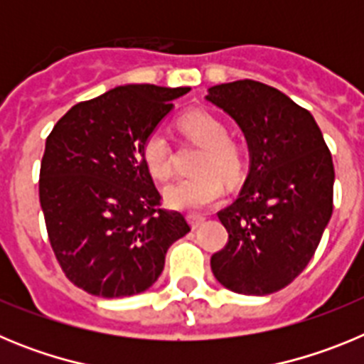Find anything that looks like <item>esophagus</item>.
Here are the masks:
<instances>
[{
	"mask_svg": "<svg viewBox=\"0 0 364 364\" xmlns=\"http://www.w3.org/2000/svg\"><path fill=\"white\" fill-rule=\"evenodd\" d=\"M188 218H189V222H191L193 230H197V228L200 226L202 222L205 220L204 215H198V213H189V215H188Z\"/></svg>",
	"mask_w": 364,
	"mask_h": 364,
	"instance_id": "1",
	"label": "esophagus"
}]
</instances>
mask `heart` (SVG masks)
<instances>
[{"mask_svg":"<svg viewBox=\"0 0 364 364\" xmlns=\"http://www.w3.org/2000/svg\"><path fill=\"white\" fill-rule=\"evenodd\" d=\"M176 125L195 146L200 147L193 166L197 175L167 186L164 198L175 210L200 211L220 200L224 195L222 178L233 184L242 176L246 151L239 140L228 136L226 124L204 109L186 112ZM140 154L151 176L159 180L171 176V147L160 131H153L144 138Z\"/></svg>","mask_w":364,"mask_h":364,"instance_id":"b5f03b06","label":"heart"}]
</instances>
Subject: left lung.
<instances>
[{"mask_svg":"<svg viewBox=\"0 0 364 364\" xmlns=\"http://www.w3.org/2000/svg\"><path fill=\"white\" fill-rule=\"evenodd\" d=\"M205 98L237 120L252 153L239 198L217 213L228 242L211 269L231 291L273 294L306 268L332 217V153L310 112L275 87L237 80Z\"/></svg>","mask_w":364,"mask_h":364,"instance_id":"1","label":"left lung"}]
</instances>
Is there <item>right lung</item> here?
<instances>
[{
    "label": "right lung",
    "instance_id": "right-lung-1",
    "mask_svg": "<svg viewBox=\"0 0 364 364\" xmlns=\"http://www.w3.org/2000/svg\"><path fill=\"white\" fill-rule=\"evenodd\" d=\"M189 87H114L63 114L45 142L40 204L58 264L98 297L142 294L160 277L167 247L191 228L164 210L142 162L144 138Z\"/></svg>",
    "mask_w": 364,
    "mask_h": 364
}]
</instances>
